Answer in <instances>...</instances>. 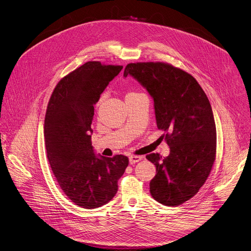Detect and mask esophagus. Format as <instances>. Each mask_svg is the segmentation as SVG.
Masks as SVG:
<instances>
[{"mask_svg":"<svg viewBox=\"0 0 251 251\" xmlns=\"http://www.w3.org/2000/svg\"><path fill=\"white\" fill-rule=\"evenodd\" d=\"M142 160V156H136V155H132L129 157V162L130 164H135L139 161Z\"/></svg>","mask_w":251,"mask_h":251,"instance_id":"1","label":"esophagus"}]
</instances>
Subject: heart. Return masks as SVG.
<instances>
[{
  "label": "heart",
  "mask_w": 251,
  "mask_h": 251,
  "mask_svg": "<svg viewBox=\"0 0 251 251\" xmlns=\"http://www.w3.org/2000/svg\"><path fill=\"white\" fill-rule=\"evenodd\" d=\"M129 94H135V93H129ZM102 99H103V97H101V99H100V102L102 101Z\"/></svg>",
  "instance_id": "b5f03b06"
}]
</instances>
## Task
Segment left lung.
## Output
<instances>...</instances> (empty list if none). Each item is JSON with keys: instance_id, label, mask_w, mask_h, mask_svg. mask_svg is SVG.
I'll return each mask as SVG.
<instances>
[{"instance_id": "8db88e82", "label": "left lung", "mask_w": 251, "mask_h": 251, "mask_svg": "<svg viewBox=\"0 0 251 251\" xmlns=\"http://www.w3.org/2000/svg\"><path fill=\"white\" fill-rule=\"evenodd\" d=\"M154 101L158 129L170 148L167 157L146 156L156 166L152 197L167 206L192 198L210 174L216 156V127L210 102L193 76L162 62L130 63L124 70Z\"/></svg>"}]
</instances>
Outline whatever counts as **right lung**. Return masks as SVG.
<instances>
[{
	"instance_id": "right-lung-1",
	"label": "right lung",
	"mask_w": 251,
	"mask_h": 251,
	"mask_svg": "<svg viewBox=\"0 0 251 251\" xmlns=\"http://www.w3.org/2000/svg\"><path fill=\"white\" fill-rule=\"evenodd\" d=\"M123 66L90 61L69 73L55 87L45 116L47 157L63 192L86 209L108 203L118 190L128 157L97 156L91 134L94 105Z\"/></svg>"
}]
</instances>
